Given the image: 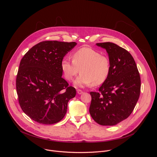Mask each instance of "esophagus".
<instances>
[{"label":"esophagus","instance_id":"obj_1","mask_svg":"<svg viewBox=\"0 0 157 157\" xmlns=\"http://www.w3.org/2000/svg\"><path fill=\"white\" fill-rule=\"evenodd\" d=\"M77 93L78 94H81L83 93V91L82 90H81V89H78V90H77Z\"/></svg>","mask_w":157,"mask_h":157}]
</instances>
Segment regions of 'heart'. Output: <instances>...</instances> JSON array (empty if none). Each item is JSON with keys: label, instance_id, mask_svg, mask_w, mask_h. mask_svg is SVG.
I'll list each match as a JSON object with an SVG mask.
<instances>
[{"label": "heart", "instance_id": "obj_1", "mask_svg": "<svg viewBox=\"0 0 157 157\" xmlns=\"http://www.w3.org/2000/svg\"><path fill=\"white\" fill-rule=\"evenodd\" d=\"M61 68L67 81H71L77 74L81 75L75 81V86L84 87L93 84H102L107 79L111 70L109 57L100 52L89 47H82L72 54V60L64 57L61 61Z\"/></svg>", "mask_w": 157, "mask_h": 157}]
</instances>
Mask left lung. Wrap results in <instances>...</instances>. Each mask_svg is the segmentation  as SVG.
I'll return each mask as SVG.
<instances>
[{"instance_id": "1", "label": "left lung", "mask_w": 157, "mask_h": 157, "mask_svg": "<svg viewBox=\"0 0 157 157\" xmlns=\"http://www.w3.org/2000/svg\"><path fill=\"white\" fill-rule=\"evenodd\" d=\"M96 44L106 50L111 70L99 92L90 93L89 113L101 125H114L133 110L140 96V76L135 60L125 49L111 42Z\"/></svg>"}]
</instances>
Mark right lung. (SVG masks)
<instances>
[{
	"label": "right lung",
	"mask_w": 157,
	"mask_h": 157,
	"mask_svg": "<svg viewBox=\"0 0 157 157\" xmlns=\"http://www.w3.org/2000/svg\"><path fill=\"white\" fill-rule=\"evenodd\" d=\"M76 42L43 41L30 48L20 61L16 78L19 104L30 119L53 124L64 117L76 89L61 76V61Z\"/></svg>",
	"instance_id": "add662e5"
}]
</instances>
